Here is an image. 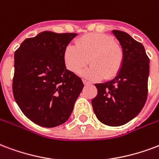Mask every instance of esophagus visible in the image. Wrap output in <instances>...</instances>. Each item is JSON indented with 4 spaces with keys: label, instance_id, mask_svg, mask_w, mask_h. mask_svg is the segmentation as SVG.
<instances>
[{
    "label": "esophagus",
    "instance_id": "34e87169",
    "mask_svg": "<svg viewBox=\"0 0 159 159\" xmlns=\"http://www.w3.org/2000/svg\"><path fill=\"white\" fill-rule=\"evenodd\" d=\"M83 83L84 85H89V82H88V81H86V80H83Z\"/></svg>",
    "mask_w": 159,
    "mask_h": 159
}]
</instances>
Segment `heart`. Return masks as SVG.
<instances>
[{
  "instance_id": "heart-1",
  "label": "heart",
  "mask_w": 159,
  "mask_h": 159,
  "mask_svg": "<svg viewBox=\"0 0 159 159\" xmlns=\"http://www.w3.org/2000/svg\"><path fill=\"white\" fill-rule=\"evenodd\" d=\"M63 59L66 67L78 73L90 63L92 66L83 75L91 80L112 79L121 70L124 51L121 45L110 35L93 33L79 38L76 45L65 48Z\"/></svg>"
}]
</instances>
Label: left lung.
Returning <instances> with one entry per match:
<instances>
[{
  "instance_id": "obj_1",
  "label": "left lung",
  "mask_w": 159,
  "mask_h": 159,
  "mask_svg": "<svg viewBox=\"0 0 159 159\" xmlns=\"http://www.w3.org/2000/svg\"><path fill=\"white\" fill-rule=\"evenodd\" d=\"M124 51L120 73L109 82L95 84L97 96L92 105L98 120L109 126H120L136 117L148 98L149 58L144 46L127 33L113 30Z\"/></svg>"
}]
</instances>
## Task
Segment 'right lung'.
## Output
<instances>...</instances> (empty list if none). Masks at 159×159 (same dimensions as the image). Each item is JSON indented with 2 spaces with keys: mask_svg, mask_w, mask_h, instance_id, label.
I'll return each instance as SVG.
<instances>
[{
  "mask_svg": "<svg viewBox=\"0 0 159 159\" xmlns=\"http://www.w3.org/2000/svg\"><path fill=\"white\" fill-rule=\"evenodd\" d=\"M76 35L41 32L15 51L14 98L24 116L40 126L66 121L83 89L82 79L66 68L63 59L65 48Z\"/></svg>",
  "mask_w": 159,
  "mask_h": 159,
  "instance_id": "add662e5",
  "label": "right lung"
}]
</instances>
